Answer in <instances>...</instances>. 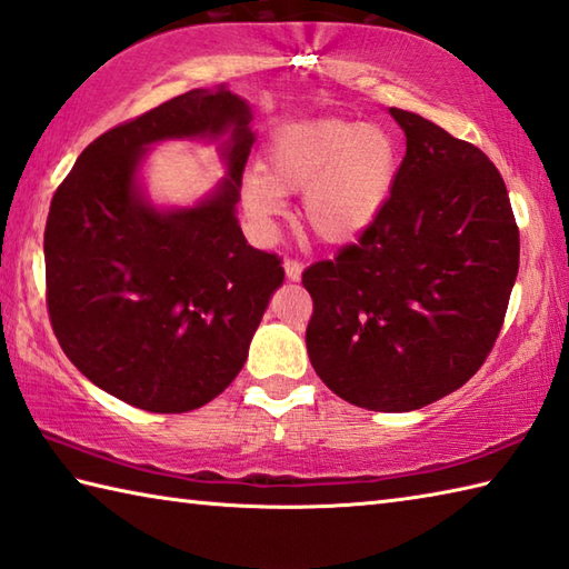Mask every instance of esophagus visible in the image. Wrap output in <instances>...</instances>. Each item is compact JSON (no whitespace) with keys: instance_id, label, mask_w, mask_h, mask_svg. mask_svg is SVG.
<instances>
[{"instance_id":"34e87169","label":"esophagus","mask_w":569,"mask_h":569,"mask_svg":"<svg viewBox=\"0 0 569 569\" xmlns=\"http://www.w3.org/2000/svg\"><path fill=\"white\" fill-rule=\"evenodd\" d=\"M302 262H297V260H284V274H287V280H292V282H297L299 277H302Z\"/></svg>"}]
</instances>
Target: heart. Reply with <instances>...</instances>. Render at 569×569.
<instances>
[{"label": "heart", "mask_w": 569, "mask_h": 569, "mask_svg": "<svg viewBox=\"0 0 569 569\" xmlns=\"http://www.w3.org/2000/svg\"><path fill=\"white\" fill-rule=\"evenodd\" d=\"M399 176V146L379 126L345 118H315L277 138L264 176L242 186L248 218L270 228L282 196L302 192L297 218L312 238L347 244L361 238L389 202Z\"/></svg>", "instance_id": "b5f03b06"}]
</instances>
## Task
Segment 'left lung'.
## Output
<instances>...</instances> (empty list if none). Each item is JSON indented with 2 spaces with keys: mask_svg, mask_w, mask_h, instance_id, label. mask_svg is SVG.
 Listing matches in <instances>:
<instances>
[{
  "mask_svg": "<svg viewBox=\"0 0 569 569\" xmlns=\"http://www.w3.org/2000/svg\"><path fill=\"white\" fill-rule=\"evenodd\" d=\"M406 156L381 216L309 264L307 351L319 379L369 411L421 409L460 389L500 335L520 232L498 168L423 116L389 109Z\"/></svg>",
  "mask_w": 569,
  "mask_h": 569,
  "instance_id": "obj_1",
  "label": "left lung"
}]
</instances>
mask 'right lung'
I'll return each mask as SVG.
<instances>
[{"instance_id":"add662e5","label":"right lung","mask_w":569,"mask_h":569,"mask_svg":"<svg viewBox=\"0 0 569 569\" xmlns=\"http://www.w3.org/2000/svg\"><path fill=\"white\" fill-rule=\"evenodd\" d=\"M250 121L224 86L192 89L96 138L51 198L53 335L86 379L136 409L186 413L228 389L284 280L234 218ZM180 137L222 140L229 176L192 209L160 211L137 173L148 147Z\"/></svg>"}]
</instances>
